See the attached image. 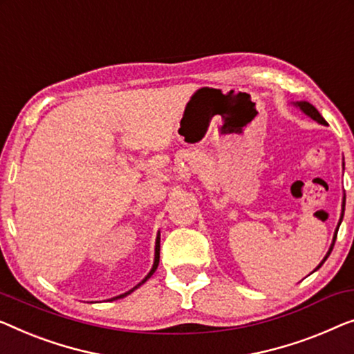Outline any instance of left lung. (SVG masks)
I'll list each match as a JSON object with an SVG mask.
<instances>
[{
	"label": "left lung",
	"instance_id": "1",
	"mask_svg": "<svg viewBox=\"0 0 354 354\" xmlns=\"http://www.w3.org/2000/svg\"><path fill=\"white\" fill-rule=\"evenodd\" d=\"M295 105H297V106H300V110H301V111H304V113H305V115H308V116L311 118V120H315V121H317V122H319V124H327V122H326V120H324V118H322V116H321V113H319V111H317V110L315 109V106H313V105H311V104H308V102H297V104H295ZM343 207H345V203H343ZM343 211H345V209H343ZM343 211H342V217H340L339 227H340V223H342V218H343ZM339 227H337V230H335V236H334V241H332V245H330L329 252H327V254H326V257H324V259H322V262L319 263V266H317V268H321V265L326 262V260H327V257H329V255H330V252H332V249H334V244H335V239H337V232H339ZM317 268H316V270H317Z\"/></svg>",
	"mask_w": 354,
	"mask_h": 354
}]
</instances>
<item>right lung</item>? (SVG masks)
<instances>
[{"label":"right lung","mask_w":354,"mask_h":354,"mask_svg":"<svg viewBox=\"0 0 354 354\" xmlns=\"http://www.w3.org/2000/svg\"><path fill=\"white\" fill-rule=\"evenodd\" d=\"M158 263H160V234H158V238H156V248H155V263H153V268H151V271H150V273H148V274L145 276V279H143L140 284H143V283H145V281H147L148 278H150V276H151L153 273H155V271H156V268H158ZM140 284H137L134 289H131L129 292H126V294H122V295H118V297H115V299H111V300H118V299H122V297L129 295V294H131V292H134V290H136L137 288H139V286H140Z\"/></svg>","instance_id":"1"}]
</instances>
